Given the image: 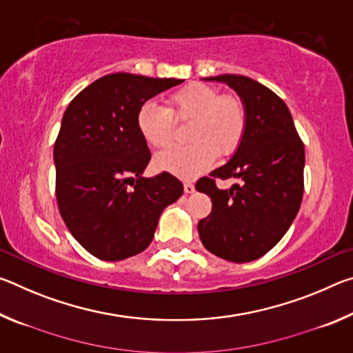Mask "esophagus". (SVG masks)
I'll return each instance as SVG.
<instances>
[{"instance_id":"obj_1","label":"esophagus","mask_w":353,"mask_h":353,"mask_svg":"<svg viewBox=\"0 0 353 353\" xmlns=\"http://www.w3.org/2000/svg\"><path fill=\"white\" fill-rule=\"evenodd\" d=\"M183 191L187 194H191V193H194V185L193 183H183Z\"/></svg>"}]
</instances>
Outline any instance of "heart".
<instances>
[{
    "instance_id": "obj_1",
    "label": "heart",
    "mask_w": 353,
    "mask_h": 353,
    "mask_svg": "<svg viewBox=\"0 0 353 353\" xmlns=\"http://www.w3.org/2000/svg\"><path fill=\"white\" fill-rule=\"evenodd\" d=\"M163 109L145 103L137 110L135 126L148 146L166 149L174 135V121H188V141L159 155L155 166L182 179H193L213 165L216 154L227 157L235 151L246 130V110L235 97L221 94L207 83L193 82L174 92Z\"/></svg>"
}]
</instances>
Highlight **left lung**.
<instances>
[{"instance_id": "1", "label": "left lung", "mask_w": 353, "mask_h": 353, "mask_svg": "<svg viewBox=\"0 0 353 353\" xmlns=\"http://www.w3.org/2000/svg\"><path fill=\"white\" fill-rule=\"evenodd\" d=\"M230 87L246 110V130L229 162L202 177L196 190L212 199V213L198 232L208 252L248 263L271 250L301 208L305 151L282 99L263 83L240 74L202 77ZM241 182L219 190L214 178Z\"/></svg>"}]
</instances>
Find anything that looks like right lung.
I'll use <instances>...</instances> for the list:
<instances>
[{"label": "right lung", "mask_w": 353, "mask_h": 353, "mask_svg": "<svg viewBox=\"0 0 353 353\" xmlns=\"http://www.w3.org/2000/svg\"><path fill=\"white\" fill-rule=\"evenodd\" d=\"M182 79L113 73L68 104L54 145L59 210L77 243L105 261L151 244L162 212L183 193L162 172L143 177L151 160L135 126L140 105Z\"/></svg>", "instance_id": "obj_1"}]
</instances>
